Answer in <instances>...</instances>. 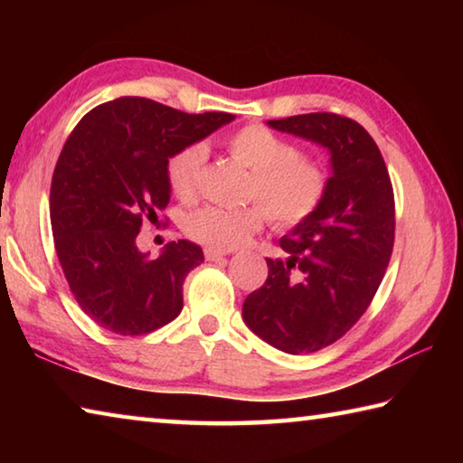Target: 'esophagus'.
Here are the masks:
<instances>
[{
  "label": "esophagus",
  "instance_id": "34e87169",
  "mask_svg": "<svg viewBox=\"0 0 463 463\" xmlns=\"http://www.w3.org/2000/svg\"><path fill=\"white\" fill-rule=\"evenodd\" d=\"M229 255V250H221V249H203V257H206L208 261H218V260H224V257Z\"/></svg>",
  "mask_w": 463,
  "mask_h": 463
}]
</instances>
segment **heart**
Wrapping results in <instances>:
<instances>
[{
  "label": "heart",
  "instance_id": "1",
  "mask_svg": "<svg viewBox=\"0 0 463 463\" xmlns=\"http://www.w3.org/2000/svg\"><path fill=\"white\" fill-rule=\"evenodd\" d=\"M226 151L250 169L247 198L260 203L198 210L185 221V232L194 241L213 249L232 250L261 231L268 216L278 229H296L317 214L326 195L328 175L318 161L298 155L289 140L263 124H247L226 138ZM203 163V145H190L171 156L167 177L177 198H194Z\"/></svg>",
  "mask_w": 463,
  "mask_h": 463
}]
</instances>
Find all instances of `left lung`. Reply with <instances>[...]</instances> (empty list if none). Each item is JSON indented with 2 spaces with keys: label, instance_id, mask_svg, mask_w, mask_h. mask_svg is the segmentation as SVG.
<instances>
[{
  "label": "left lung",
  "instance_id": "8db88e82",
  "mask_svg": "<svg viewBox=\"0 0 463 463\" xmlns=\"http://www.w3.org/2000/svg\"><path fill=\"white\" fill-rule=\"evenodd\" d=\"M268 124L325 146L331 177L317 214L281 237L288 260H268L242 320L284 354H315L341 339L378 292L394 247V194L378 145L355 120L315 112Z\"/></svg>",
  "mask_w": 463,
  "mask_h": 463
}]
</instances>
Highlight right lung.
<instances>
[{
	"instance_id": "1",
	"label": "right lung",
	"mask_w": 463,
	"mask_h": 463,
	"mask_svg": "<svg viewBox=\"0 0 463 463\" xmlns=\"http://www.w3.org/2000/svg\"><path fill=\"white\" fill-rule=\"evenodd\" d=\"M232 120L127 96L93 108L67 138L51 185L54 249L75 300L101 328L145 335L182 312L202 249L171 241L148 260L137 234L167 208L171 156Z\"/></svg>"
}]
</instances>
